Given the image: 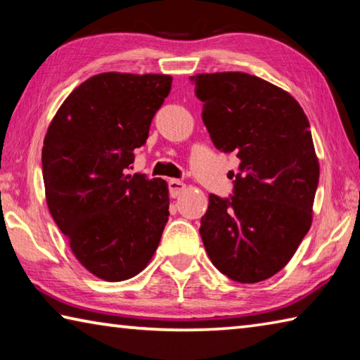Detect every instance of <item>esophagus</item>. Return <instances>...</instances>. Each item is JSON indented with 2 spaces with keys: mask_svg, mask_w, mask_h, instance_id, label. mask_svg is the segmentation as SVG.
Returning a JSON list of instances; mask_svg holds the SVG:
<instances>
[{
  "mask_svg": "<svg viewBox=\"0 0 360 360\" xmlns=\"http://www.w3.org/2000/svg\"><path fill=\"white\" fill-rule=\"evenodd\" d=\"M168 186H169V195H172L173 198L179 197V195L186 191V184L179 179H169Z\"/></svg>",
  "mask_w": 360,
  "mask_h": 360,
  "instance_id": "1",
  "label": "esophagus"
}]
</instances>
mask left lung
Listing matches in <instances>:
<instances>
[{
	"label": "left lung",
	"instance_id": "left-lung-1",
	"mask_svg": "<svg viewBox=\"0 0 360 360\" xmlns=\"http://www.w3.org/2000/svg\"><path fill=\"white\" fill-rule=\"evenodd\" d=\"M212 144L240 158L233 195H210L200 235L219 271L238 283L276 275L313 222L319 182L309 122L285 90L248 72L191 77Z\"/></svg>",
	"mask_w": 360,
	"mask_h": 360
}]
</instances>
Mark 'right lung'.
<instances>
[{"mask_svg":"<svg viewBox=\"0 0 360 360\" xmlns=\"http://www.w3.org/2000/svg\"><path fill=\"white\" fill-rule=\"evenodd\" d=\"M172 81L168 75L101 72L72 90L47 129L49 211L81 265L105 281L143 271L168 222L167 182L127 169Z\"/></svg>","mask_w":360,"mask_h":360,"instance_id":"add662e5","label":"right lung"}]
</instances>
